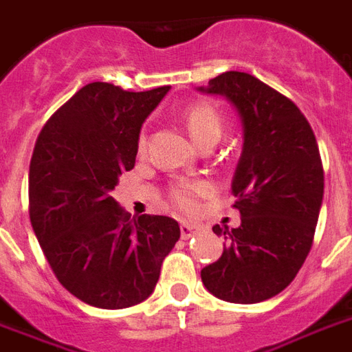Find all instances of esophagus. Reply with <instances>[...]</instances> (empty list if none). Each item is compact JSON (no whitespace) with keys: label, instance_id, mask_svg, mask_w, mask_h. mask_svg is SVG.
I'll use <instances>...</instances> for the list:
<instances>
[{"label":"esophagus","instance_id":"34e87169","mask_svg":"<svg viewBox=\"0 0 352 352\" xmlns=\"http://www.w3.org/2000/svg\"><path fill=\"white\" fill-rule=\"evenodd\" d=\"M198 228H200L198 224L182 223L179 224V234H182V239H189V237H192L198 232Z\"/></svg>","mask_w":352,"mask_h":352}]
</instances>
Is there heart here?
I'll list each match as a JSON object with an SVG mask.
<instances>
[{"label": "heart", "instance_id": "heart-1", "mask_svg": "<svg viewBox=\"0 0 352 352\" xmlns=\"http://www.w3.org/2000/svg\"><path fill=\"white\" fill-rule=\"evenodd\" d=\"M184 120H186L187 129L192 139L197 141V144L208 141V139H219L221 131H223V120H221L219 113L213 109V105L204 104V102L189 105L184 113ZM144 148H146V135L141 133L139 152H144ZM208 192H210V187L202 182H178L170 187L168 198L176 210L187 213V211L195 210L198 197H204Z\"/></svg>", "mask_w": 352, "mask_h": 352}]
</instances>
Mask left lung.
<instances>
[{
	"instance_id": "8db88e82",
	"label": "left lung",
	"mask_w": 352,
	"mask_h": 352,
	"mask_svg": "<svg viewBox=\"0 0 352 352\" xmlns=\"http://www.w3.org/2000/svg\"><path fill=\"white\" fill-rule=\"evenodd\" d=\"M200 91L228 98L243 124L232 182L241 224L213 226L226 243L200 276L217 298L254 305L286 289L310 252L323 202V163L306 116L254 76L224 72Z\"/></svg>"
}]
</instances>
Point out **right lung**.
Listing matches in <instances>:
<instances>
[{"label":"right lung","mask_w":352,"mask_h":352,"mask_svg":"<svg viewBox=\"0 0 352 352\" xmlns=\"http://www.w3.org/2000/svg\"><path fill=\"white\" fill-rule=\"evenodd\" d=\"M170 87L129 92L94 81L60 105L35 142L29 219L65 289L87 305L120 310L154 292L179 239L170 217L131 219L111 191L135 166L139 133Z\"/></svg>","instance_id":"obj_1"}]
</instances>
